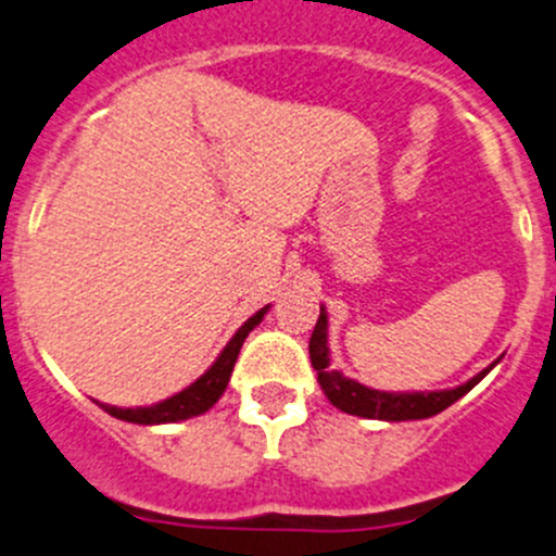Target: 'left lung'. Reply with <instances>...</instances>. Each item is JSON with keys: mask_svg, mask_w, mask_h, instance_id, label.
<instances>
[{"mask_svg": "<svg viewBox=\"0 0 556 556\" xmlns=\"http://www.w3.org/2000/svg\"><path fill=\"white\" fill-rule=\"evenodd\" d=\"M309 357L312 366L317 371V382L323 387V392L328 395V401L336 408H341L344 414H355V417L366 419H387V422H406V419H428L433 414L444 412L446 406H452L454 401L465 395L468 390H473L486 374L492 371L484 368L481 374H476L473 379H468L465 384L454 387V390H439V392H382L371 390V387L355 382V379H346L341 371L330 368V350H328V314L319 309V319L312 330L309 339Z\"/></svg>", "mask_w": 556, "mask_h": 556, "instance_id": "1", "label": "left lung"}]
</instances>
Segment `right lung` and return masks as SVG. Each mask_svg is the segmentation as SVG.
<instances>
[{"label":"right lung","instance_id":"1","mask_svg":"<svg viewBox=\"0 0 556 556\" xmlns=\"http://www.w3.org/2000/svg\"><path fill=\"white\" fill-rule=\"evenodd\" d=\"M268 312V306H263L261 312L252 314L250 319L242 325V328L233 333V339L228 341L226 350L220 352L215 363L210 366V371L201 374L193 384L185 387L182 392L177 395L166 397V401L153 403V406H137V408H117V406H106V403H99L106 414L117 419H126V422H137V425H161V422H179V419H190L199 417V414L210 412L220 395L226 392L228 379H231L233 366H237L239 350H242L244 339L250 336V330L255 328L257 323L263 319V314Z\"/></svg>","mask_w":556,"mask_h":556}]
</instances>
